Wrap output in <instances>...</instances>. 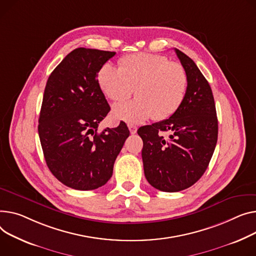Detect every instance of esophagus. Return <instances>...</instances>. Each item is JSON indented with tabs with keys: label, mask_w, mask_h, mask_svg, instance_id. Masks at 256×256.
<instances>
[{
	"label": "esophagus",
	"mask_w": 256,
	"mask_h": 256,
	"mask_svg": "<svg viewBox=\"0 0 256 256\" xmlns=\"http://www.w3.org/2000/svg\"><path fill=\"white\" fill-rule=\"evenodd\" d=\"M128 130H130V132L132 134H134L137 132V128H136L134 126H132V124H128Z\"/></svg>",
	"instance_id": "esophagus-1"
}]
</instances>
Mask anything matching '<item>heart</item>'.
Here are the masks:
<instances>
[{
  "instance_id": "heart-1",
  "label": "heart",
  "mask_w": 256,
  "mask_h": 256,
  "mask_svg": "<svg viewBox=\"0 0 256 256\" xmlns=\"http://www.w3.org/2000/svg\"><path fill=\"white\" fill-rule=\"evenodd\" d=\"M118 64L119 68L103 64L96 76L102 92L113 102L126 100L134 88L137 98L113 107L118 120L141 124L152 117L162 120L179 109L188 85L182 64L145 52L124 56Z\"/></svg>"
}]
</instances>
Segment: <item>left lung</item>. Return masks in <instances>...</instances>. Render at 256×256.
<instances>
[{
	"label": "left lung",
	"instance_id": "1",
	"mask_svg": "<svg viewBox=\"0 0 256 256\" xmlns=\"http://www.w3.org/2000/svg\"><path fill=\"white\" fill-rule=\"evenodd\" d=\"M175 52L188 78L183 103L170 118L138 130L145 177L154 188L166 192L188 188L202 176L218 137L210 84L190 58L176 48ZM164 131L169 132L168 138L161 134Z\"/></svg>",
	"mask_w": 256,
	"mask_h": 256
}]
</instances>
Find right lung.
<instances>
[{"instance_id": "add662e5", "label": "right lung", "mask_w": 256, "mask_h": 256, "mask_svg": "<svg viewBox=\"0 0 256 256\" xmlns=\"http://www.w3.org/2000/svg\"><path fill=\"white\" fill-rule=\"evenodd\" d=\"M113 51L76 48L50 74L38 132L54 176L68 187L92 190L108 182L130 130L124 122L98 132L110 106L98 84V72Z\"/></svg>"}]
</instances>
